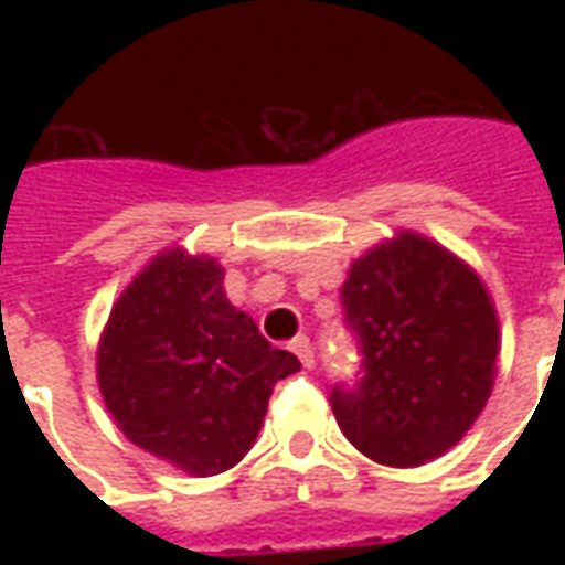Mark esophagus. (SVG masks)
<instances>
[{
    "label": "esophagus",
    "instance_id": "obj_1",
    "mask_svg": "<svg viewBox=\"0 0 565 565\" xmlns=\"http://www.w3.org/2000/svg\"><path fill=\"white\" fill-rule=\"evenodd\" d=\"M290 351L299 356V363L306 369L315 366V348H311V339H308V335H296L294 342H290Z\"/></svg>",
    "mask_w": 565,
    "mask_h": 565
}]
</instances>
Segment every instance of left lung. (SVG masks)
I'll use <instances>...</instances> for the list:
<instances>
[{
  "label": "left lung",
  "mask_w": 565,
  "mask_h": 565,
  "mask_svg": "<svg viewBox=\"0 0 565 565\" xmlns=\"http://www.w3.org/2000/svg\"><path fill=\"white\" fill-rule=\"evenodd\" d=\"M360 375L330 393L356 450L384 466H420L454 448L481 415L499 354L484 284L445 247L403 233L360 257L342 284Z\"/></svg>",
  "instance_id": "8db88e82"
}]
</instances>
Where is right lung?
Listing matches in <instances>:
<instances>
[{
	"instance_id": "right-lung-1",
	"label": "right lung",
	"mask_w": 565,
	"mask_h": 565,
	"mask_svg": "<svg viewBox=\"0 0 565 565\" xmlns=\"http://www.w3.org/2000/svg\"><path fill=\"white\" fill-rule=\"evenodd\" d=\"M299 372L223 294L209 257L169 250L117 299L99 344V391L129 441L193 475L245 457L275 384Z\"/></svg>"
}]
</instances>
